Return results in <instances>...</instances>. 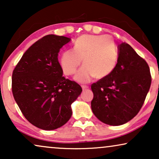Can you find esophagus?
<instances>
[{
	"label": "esophagus",
	"mask_w": 159,
	"mask_h": 159,
	"mask_svg": "<svg viewBox=\"0 0 159 159\" xmlns=\"http://www.w3.org/2000/svg\"><path fill=\"white\" fill-rule=\"evenodd\" d=\"M81 87H82V90H87V89L88 88V86H87V85H82Z\"/></svg>",
	"instance_id": "34e87169"
}]
</instances>
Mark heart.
<instances>
[{
	"label": "heart",
	"mask_w": 159,
	"mask_h": 159,
	"mask_svg": "<svg viewBox=\"0 0 159 159\" xmlns=\"http://www.w3.org/2000/svg\"><path fill=\"white\" fill-rule=\"evenodd\" d=\"M119 50L113 39L107 35L79 37L74 42L73 50L63 52L60 66L66 76L74 75L83 59V66L75 80L81 83L89 82L93 77H106L112 73L117 64Z\"/></svg>",
	"instance_id": "1"
}]
</instances>
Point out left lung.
<instances>
[{"instance_id":"8db88e82","label":"left lung","mask_w":159,"mask_h":159,"mask_svg":"<svg viewBox=\"0 0 159 159\" xmlns=\"http://www.w3.org/2000/svg\"><path fill=\"white\" fill-rule=\"evenodd\" d=\"M151 84L147 62L129 44L121 43L114 70L91 85L93 114L106 125L128 122L140 111Z\"/></svg>"}]
</instances>
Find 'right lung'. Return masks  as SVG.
I'll list each match as a JSON object with an SVG mask.
<instances>
[{
	"label": "right lung",
	"instance_id": "right-lung-1",
	"mask_svg": "<svg viewBox=\"0 0 159 159\" xmlns=\"http://www.w3.org/2000/svg\"><path fill=\"white\" fill-rule=\"evenodd\" d=\"M71 40L48 34L32 45L12 74V93L24 116L35 127L53 130L71 118V104L82 88L65 79L58 60L60 49Z\"/></svg>",
	"mask_w": 159,
	"mask_h": 159
}]
</instances>
